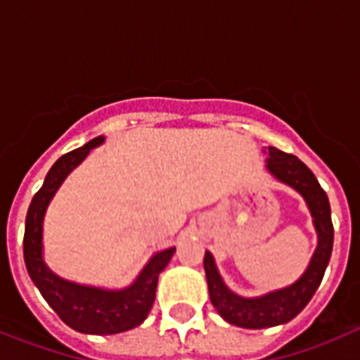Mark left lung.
<instances>
[{
  "mask_svg": "<svg viewBox=\"0 0 360 360\" xmlns=\"http://www.w3.org/2000/svg\"><path fill=\"white\" fill-rule=\"evenodd\" d=\"M263 153L269 155L266 171L278 182L297 191L307 202V207L310 211L311 221H314L317 232V247L311 254L307 270L297 281L288 287L257 295V297H243V295L232 292L225 285L224 278L219 276L212 254L205 250L203 269H205L212 307L227 323L250 330L270 328V326H278V324H285L294 319L319 288L333 249L330 202L323 187L317 182L316 174L294 155L283 153L276 148H269V151L263 149Z\"/></svg>",
  "mask_w": 360,
  "mask_h": 360,
  "instance_id": "8db88e82",
  "label": "left lung"
}]
</instances>
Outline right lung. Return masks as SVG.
Listing matches in <instances>:
<instances>
[{
	"instance_id": "obj_1",
	"label": "right lung",
	"mask_w": 360,
	"mask_h": 360,
	"mask_svg": "<svg viewBox=\"0 0 360 360\" xmlns=\"http://www.w3.org/2000/svg\"><path fill=\"white\" fill-rule=\"evenodd\" d=\"M104 136H95L82 148L63 155L44 176L43 187L30 202L25 221L23 256L28 276L39 288L46 303L68 324L70 328L91 335H113L126 332L148 317L157 292L158 276L167 266L174 254V247L155 252L135 281L124 288H103L81 285L57 276L49 269L43 257V221L50 202L70 173L82 164L91 149L101 146Z\"/></svg>"
}]
</instances>
